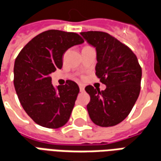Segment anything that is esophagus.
Returning a JSON list of instances; mask_svg holds the SVG:
<instances>
[{"mask_svg": "<svg viewBox=\"0 0 161 161\" xmlns=\"http://www.w3.org/2000/svg\"><path fill=\"white\" fill-rule=\"evenodd\" d=\"M79 90L80 91H84V85L82 84H79Z\"/></svg>", "mask_w": 161, "mask_h": 161, "instance_id": "1", "label": "esophagus"}]
</instances>
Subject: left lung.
<instances>
[{"label":"left lung","mask_w":161,"mask_h":161,"mask_svg":"<svg viewBox=\"0 0 161 161\" xmlns=\"http://www.w3.org/2000/svg\"><path fill=\"white\" fill-rule=\"evenodd\" d=\"M81 35L96 47V76L106 85L102 91L85 87L91 97L89 115L100 127L115 126L129 115L140 95L142 67L133 51L110 34L89 31Z\"/></svg>","instance_id":"8db88e82"}]
</instances>
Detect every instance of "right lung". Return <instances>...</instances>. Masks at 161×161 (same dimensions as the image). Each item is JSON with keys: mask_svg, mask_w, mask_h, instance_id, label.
<instances>
[{"mask_svg": "<svg viewBox=\"0 0 161 161\" xmlns=\"http://www.w3.org/2000/svg\"><path fill=\"white\" fill-rule=\"evenodd\" d=\"M84 41L76 33L48 30L32 39L18 54L14 84L24 110L37 124L58 128L69 121L79 87L71 80L54 87L51 74L62 68L67 49Z\"/></svg>", "mask_w": 161, "mask_h": 161, "instance_id": "obj_1", "label": "right lung"}]
</instances>
